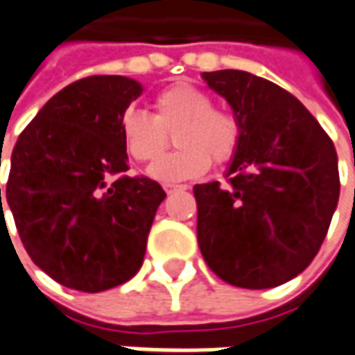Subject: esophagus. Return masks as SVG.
Here are the masks:
<instances>
[{
  "label": "esophagus",
  "instance_id": "1",
  "mask_svg": "<svg viewBox=\"0 0 355 355\" xmlns=\"http://www.w3.org/2000/svg\"><path fill=\"white\" fill-rule=\"evenodd\" d=\"M187 190V187H180V184H165V192L167 194H175V192H182Z\"/></svg>",
  "mask_w": 355,
  "mask_h": 355
}]
</instances>
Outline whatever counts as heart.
Returning a JSON list of instances; mask_svg holds the SVG:
<instances>
[{"label":"heart","mask_w":355,"mask_h":355,"mask_svg":"<svg viewBox=\"0 0 355 355\" xmlns=\"http://www.w3.org/2000/svg\"><path fill=\"white\" fill-rule=\"evenodd\" d=\"M171 131L175 132L179 149L149 168V175L165 184L202 177L211 159L218 165L227 163L235 157L241 144L239 118L214 107L211 96L190 83H175L157 93L153 98V116L128 110L120 120L124 149L137 163L155 161L166 148Z\"/></svg>","instance_id":"obj_1"}]
</instances>
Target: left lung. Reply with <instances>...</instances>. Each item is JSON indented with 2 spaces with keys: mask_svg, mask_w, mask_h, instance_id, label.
I'll return each instance as SVG.
<instances>
[{
  "mask_svg": "<svg viewBox=\"0 0 355 355\" xmlns=\"http://www.w3.org/2000/svg\"><path fill=\"white\" fill-rule=\"evenodd\" d=\"M241 122L227 184H196L198 245L231 286L276 288L317 257L340 196L329 134L295 96L239 69L204 71Z\"/></svg>",
  "mask_w": 355,
  "mask_h": 355,
  "instance_id": "obj_1",
  "label": "left lung"
}]
</instances>
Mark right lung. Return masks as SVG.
Instances as JSON below:
<instances>
[{
	"label": "right lung",
	"mask_w": 355,
	"mask_h": 355,
	"mask_svg": "<svg viewBox=\"0 0 355 355\" xmlns=\"http://www.w3.org/2000/svg\"><path fill=\"white\" fill-rule=\"evenodd\" d=\"M139 95L128 77L79 79L38 110L13 147L6 202L19 237L36 266L69 289L105 291L141 268L167 194L151 178L124 175L120 120Z\"/></svg>",
	"instance_id": "1"
}]
</instances>
